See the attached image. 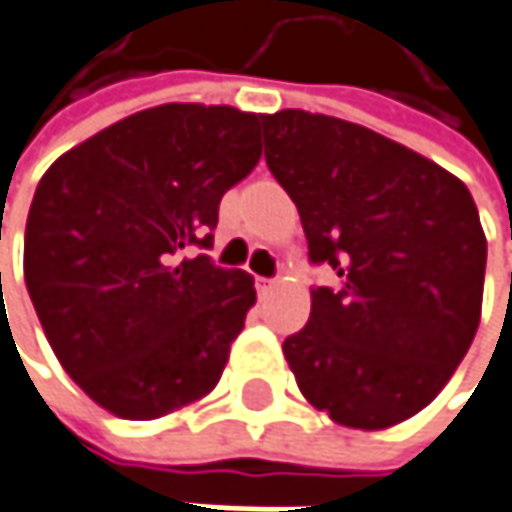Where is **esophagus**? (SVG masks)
I'll return each instance as SVG.
<instances>
[{"mask_svg": "<svg viewBox=\"0 0 512 512\" xmlns=\"http://www.w3.org/2000/svg\"><path fill=\"white\" fill-rule=\"evenodd\" d=\"M255 286H257V295H260V298H266V295L278 286V281H272V278H257Z\"/></svg>", "mask_w": 512, "mask_h": 512, "instance_id": "obj_1", "label": "esophagus"}]
</instances>
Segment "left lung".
<instances>
[{
    "label": "left lung",
    "mask_w": 512,
    "mask_h": 512,
    "mask_svg": "<svg viewBox=\"0 0 512 512\" xmlns=\"http://www.w3.org/2000/svg\"><path fill=\"white\" fill-rule=\"evenodd\" d=\"M266 165L292 196L313 263L342 284L310 292L284 342L307 403L379 432L414 417L475 339L487 237L466 185L432 159L333 115H263Z\"/></svg>",
    "instance_id": "1"
}]
</instances>
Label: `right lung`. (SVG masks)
Masks as SVG:
<instances>
[{
  "mask_svg": "<svg viewBox=\"0 0 512 512\" xmlns=\"http://www.w3.org/2000/svg\"><path fill=\"white\" fill-rule=\"evenodd\" d=\"M263 115L162 104L48 167L25 223V286L63 371L115 417L194 406L226 371L255 278L211 246L220 199L260 162Z\"/></svg>",
  "mask_w": 512,
  "mask_h": 512,
  "instance_id": "add662e5",
  "label": "right lung"
}]
</instances>
